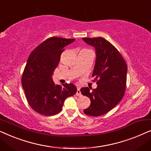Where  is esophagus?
<instances>
[{"label": "esophagus", "instance_id": "1", "mask_svg": "<svg viewBox=\"0 0 151 151\" xmlns=\"http://www.w3.org/2000/svg\"><path fill=\"white\" fill-rule=\"evenodd\" d=\"M76 96H82V93H81V91H80V87H78V88H77V91H76Z\"/></svg>", "mask_w": 151, "mask_h": 151}]
</instances>
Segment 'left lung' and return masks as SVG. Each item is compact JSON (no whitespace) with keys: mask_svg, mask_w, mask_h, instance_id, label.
Returning a JSON list of instances; mask_svg holds the SVG:
<instances>
[{"mask_svg":"<svg viewBox=\"0 0 151 151\" xmlns=\"http://www.w3.org/2000/svg\"><path fill=\"white\" fill-rule=\"evenodd\" d=\"M84 42L96 51L92 76L97 80L96 88L80 89L83 96L91 100V104L84 113L90 116H100L113 109L122 99L127 83V66L122 55L108 40L102 37L84 38Z\"/></svg>","mask_w":151,"mask_h":151,"instance_id":"1","label":"left lung"}]
</instances>
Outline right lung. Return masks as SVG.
<instances>
[{
    "label": "right lung",
    "mask_w": 151,
    "mask_h": 151,
    "mask_svg": "<svg viewBox=\"0 0 151 151\" xmlns=\"http://www.w3.org/2000/svg\"><path fill=\"white\" fill-rule=\"evenodd\" d=\"M75 39L52 37L31 53L22 76V86L30 106L43 115L60 112L68 97L76 93L73 84H55L52 76L59 64L64 48Z\"/></svg>",
    "instance_id": "right-lung-1"
}]
</instances>
